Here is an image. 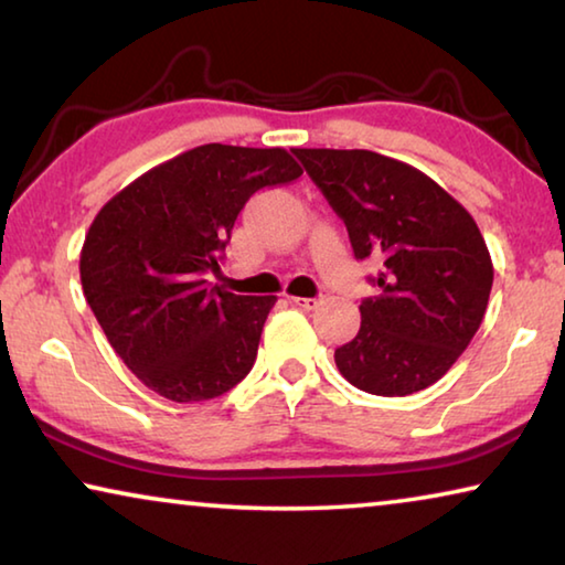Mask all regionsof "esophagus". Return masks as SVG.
Listing matches in <instances>:
<instances>
[{"label": "esophagus", "mask_w": 565, "mask_h": 565, "mask_svg": "<svg viewBox=\"0 0 565 565\" xmlns=\"http://www.w3.org/2000/svg\"><path fill=\"white\" fill-rule=\"evenodd\" d=\"M291 303L299 306V309H303V311H311V309H317L321 299H319V296H313V299H303V296H291Z\"/></svg>", "instance_id": "34e87169"}]
</instances>
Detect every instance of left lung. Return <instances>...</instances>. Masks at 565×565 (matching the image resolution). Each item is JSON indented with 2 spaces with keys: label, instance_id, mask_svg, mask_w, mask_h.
<instances>
[{
  "label": "left lung",
  "instance_id": "8db88e82",
  "mask_svg": "<svg viewBox=\"0 0 565 565\" xmlns=\"http://www.w3.org/2000/svg\"><path fill=\"white\" fill-rule=\"evenodd\" d=\"M351 238L384 269L361 329L333 359L366 394L408 396L436 384L471 343L493 284L473 216L424 171L366 149H294Z\"/></svg>",
  "mask_w": 565,
  "mask_h": 565
}]
</instances>
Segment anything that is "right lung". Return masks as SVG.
Masks as SVG:
<instances>
[{
	"instance_id": "right-lung-1",
	"label": "right lung",
	"mask_w": 565,
	"mask_h": 565,
	"mask_svg": "<svg viewBox=\"0 0 565 565\" xmlns=\"http://www.w3.org/2000/svg\"><path fill=\"white\" fill-rule=\"evenodd\" d=\"M301 177L286 149L204 145L102 206L84 238L82 289L111 349L177 404L226 394L256 361L276 296L209 289L244 204Z\"/></svg>"
}]
</instances>
